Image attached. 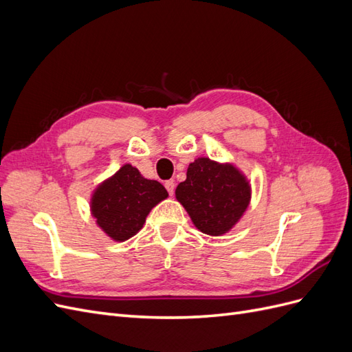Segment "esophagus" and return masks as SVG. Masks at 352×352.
<instances>
[{
	"instance_id": "obj_1",
	"label": "esophagus",
	"mask_w": 352,
	"mask_h": 352,
	"mask_svg": "<svg viewBox=\"0 0 352 352\" xmlns=\"http://www.w3.org/2000/svg\"><path fill=\"white\" fill-rule=\"evenodd\" d=\"M164 186L167 189V192L170 195H173V192H175V182H173V180H167V182L164 184Z\"/></svg>"
}]
</instances>
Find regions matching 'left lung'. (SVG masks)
<instances>
[{
    "instance_id": "left-lung-1",
    "label": "left lung",
    "mask_w": 352,
    "mask_h": 352,
    "mask_svg": "<svg viewBox=\"0 0 352 352\" xmlns=\"http://www.w3.org/2000/svg\"><path fill=\"white\" fill-rule=\"evenodd\" d=\"M176 198L198 230L220 236L247 210L251 186L236 167L201 157L189 164L186 180L176 188Z\"/></svg>"
}]
</instances>
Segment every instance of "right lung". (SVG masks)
Instances as JSON below:
<instances>
[{
  "instance_id": "right-lung-1",
  "label": "right lung",
  "mask_w": 352,
  "mask_h": 352,
  "mask_svg": "<svg viewBox=\"0 0 352 352\" xmlns=\"http://www.w3.org/2000/svg\"><path fill=\"white\" fill-rule=\"evenodd\" d=\"M167 197L162 184L145 179L136 167L124 164L95 189L91 211L111 239L123 242L142 229L151 208Z\"/></svg>"
}]
</instances>
